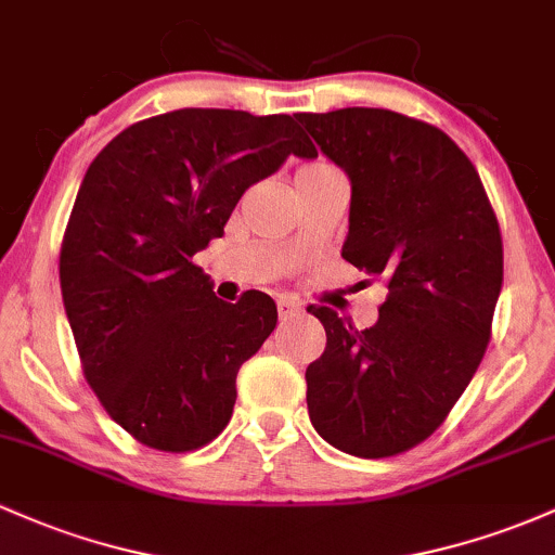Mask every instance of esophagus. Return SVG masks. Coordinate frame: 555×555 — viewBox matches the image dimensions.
I'll return each mask as SVG.
<instances>
[{
	"label": "esophagus",
	"mask_w": 555,
	"mask_h": 555,
	"mask_svg": "<svg viewBox=\"0 0 555 555\" xmlns=\"http://www.w3.org/2000/svg\"><path fill=\"white\" fill-rule=\"evenodd\" d=\"M276 310H279V319H292L295 313H300V306L289 297H279L276 300Z\"/></svg>",
	"instance_id": "1"
}]
</instances>
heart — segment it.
Wrapping results in <instances>:
<instances>
[{
  "instance_id": "obj_1",
  "label": "heart",
  "mask_w": 555,
  "mask_h": 555,
  "mask_svg": "<svg viewBox=\"0 0 555 555\" xmlns=\"http://www.w3.org/2000/svg\"><path fill=\"white\" fill-rule=\"evenodd\" d=\"M324 168H332V166H326V163H310V166H302L300 170H297L295 181H297V179H302V176H310V173H319V170H324Z\"/></svg>"
}]
</instances>
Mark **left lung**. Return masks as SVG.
I'll list each match as a JSON object with an SVG mask.
<instances>
[{
  "label": "left lung",
  "mask_w": 555,
  "mask_h": 555,
  "mask_svg": "<svg viewBox=\"0 0 555 555\" xmlns=\"http://www.w3.org/2000/svg\"><path fill=\"white\" fill-rule=\"evenodd\" d=\"M295 118L350 176L343 258L389 289L371 328L308 308L326 328L306 371L310 422L343 453L389 459L446 422L482 363L501 227L477 168L437 126L382 107Z\"/></svg>",
  "instance_id": "left-lung-1"
}]
</instances>
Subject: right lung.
Segmentation results:
<instances>
[{
    "mask_svg": "<svg viewBox=\"0 0 555 555\" xmlns=\"http://www.w3.org/2000/svg\"><path fill=\"white\" fill-rule=\"evenodd\" d=\"M289 155H319L292 115L186 107L120 131L83 176L60 247L65 313L89 387L142 446L189 453L227 429L276 302L218 300L192 258Z\"/></svg>",
    "mask_w": 555,
    "mask_h": 555,
    "instance_id": "1",
    "label": "right lung"
}]
</instances>
